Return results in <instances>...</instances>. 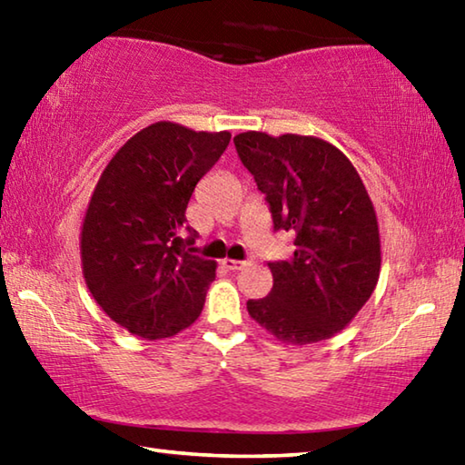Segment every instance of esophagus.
I'll return each mask as SVG.
<instances>
[{"label":"esophagus","instance_id":"obj_1","mask_svg":"<svg viewBox=\"0 0 465 465\" xmlns=\"http://www.w3.org/2000/svg\"><path fill=\"white\" fill-rule=\"evenodd\" d=\"M222 264L227 271H242V269H246V266H250L248 261H233V258H223Z\"/></svg>","mask_w":465,"mask_h":465}]
</instances>
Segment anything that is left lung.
<instances>
[{
	"label": "left lung",
	"mask_w": 465,
	"mask_h": 465,
	"mask_svg": "<svg viewBox=\"0 0 465 465\" xmlns=\"http://www.w3.org/2000/svg\"><path fill=\"white\" fill-rule=\"evenodd\" d=\"M233 143L274 230L295 233L293 256L269 262L271 293L248 299V313L287 344L332 338L380 279V230L363 180L341 149L318 137L248 131Z\"/></svg>",
	"instance_id": "1"
}]
</instances>
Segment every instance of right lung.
Segmentation results:
<instances>
[{"label": "right lung", "instance_id": "right-lung-1", "mask_svg": "<svg viewBox=\"0 0 465 465\" xmlns=\"http://www.w3.org/2000/svg\"><path fill=\"white\" fill-rule=\"evenodd\" d=\"M232 135L153 123L102 172L82 225V266L110 320L145 341L178 334L201 316L215 261L193 254L186 223L194 186Z\"/></svg>", "mask_w": 465, "mask_h": 465}]
</instances>
